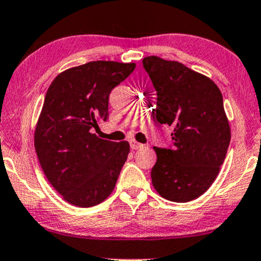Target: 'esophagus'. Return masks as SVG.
<instances>
[{"label": "esophagus", "mask_w": 261, "mask_h": 261, "mask_svg": "<svg viewBox=\"0 0 261 261\" xmlns=\"http://www.w3.org/2000/svg\"><path fill=\"white\" fill-rule=\"evenodd\" d=\"M143 144L136 142V140H130V148L133 150H138V149H143Z\"/></svg>", "instance_id": "34e87169"}]
</instances>
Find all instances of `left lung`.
<instances>
[{"label": "left lung", "instance_id": "1", "mask_svg": "<svg viewBox=\"0 0 261 261\" xmlns=\"http://www.w3.org/2000/svg\"><path fill=\"white\" fill-rule=\"evenodd\" d=\"M143 67L158 94L152 115L172 128L173 140L168 148H154L152 186L162 198L187 203L210 188L227 154L231 130L222 94L211 79L179 62L150 56Z\"/></svg>", "mask_w": 261, "mask_h": 261}]
</instances>
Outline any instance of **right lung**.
<instances>
[{"mask_svg": "<svg viewBox=\"0 0 261 261\" xmlns=\"http://www.w3.org/2000/svg\"><path fill=\"white\" fill-rule=\"evenodd\" d=\"M136 63L94 61L58 74L46 93L35 129V150L48 182L70 204L89 207L111 194L129 144L100 139L109 96Z\"/></svg>", "mask_w": 261, "mask_h": 261, "instance_id": "add662e5", "label": "right lung"}]
</instances>
